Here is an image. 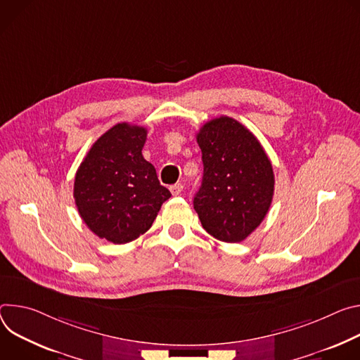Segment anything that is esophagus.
I'll return each mask as SVG.
<instances>
[{"label": "esophagus", "mask_w": 360, "mask_h": 360, "mask_svg": "<svg viewBox=\"0 0 360 360\" xmlns=\"http://www.w3.org/2000/svg\"><path fill=\"white\" fill-rule=\"evenodd\" d=\"M170 191L173 195H179L183 191V184L181 183H176L173 186H170Z\"/></svg>", "instance_id": "obj_1"}]
</instances>
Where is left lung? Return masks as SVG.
<instances>
[{
	"mask_svg": "<svg viewBox=\"0 0 360 360\" xmlns=\"http://www.w3.org/2000/svg\"><path fill=\"white\" fill-rule=\"evenodd\" d=\"M203 181L194 210L203 229L220 242L238 243L266 217L274 191L270 160L252 131L221 115L197 133Z\"/></svg>",
	"mask_w": 360,
	"mask_h": 360,
	"instance_id": "1",
	"label": "left lung"
}]
</instances>
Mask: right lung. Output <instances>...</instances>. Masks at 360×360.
<instances>
[{"mask_svg": "<svg viewBox=\"0 0 360 360\" xmlns=\"http://www.w3.org/2000/svg\"><path fill=\"white\" fill-rule=\"evenodd\" d=\"M146 139L144 127L118 123L91 146L75 173L79 216L94 234L114 245L146 233L172 195L141 154Z\"/></svg>", "mask_w": 360, "mask_h": 360, "instance_id": "obj_1", "label": "right lung"}]
</instances>
